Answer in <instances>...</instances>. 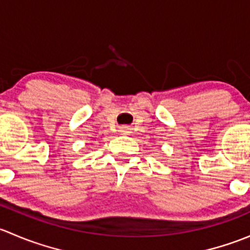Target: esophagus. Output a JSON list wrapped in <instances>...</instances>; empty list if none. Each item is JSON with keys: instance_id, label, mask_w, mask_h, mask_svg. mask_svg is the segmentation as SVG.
<instances>
[{"instance_id": "obj_1", "label": "esophagus", "mask_w": 250, "mask_h": 250, "mask_svg": "<svg viewBox=\"0 0 250 250\" xmlns=\"http://www.w3.org/2000/svg\"><path fill=\"white\" fill-rule=\"evenodd\" d=\"M120 132L122 133V134H129L130 128L128 127V125H122V127L120 128Z\"/></svg>"}]
</instances>
